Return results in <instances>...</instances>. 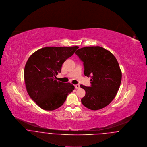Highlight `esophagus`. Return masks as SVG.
Instances as JSON below:
<instances>
[{
	"mask_svg": "<svg viewBox=\"0 0 147 147\" xmlns=\"http://www.w3.org/2000/svg\"><path fill=\"white\" fill-rule=\"evenodd\" d=\"M75 89H79V88H80V85L79 84H76L75 85Z\"/></svg>",
	"mask_w": 147,
	"mask_h": 147,
	"instance_id": "esophagus-1",
	"label": "esophagus"
}]
</instances>
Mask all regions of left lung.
<instances>
[{
  "mask_svg": "<svg viewBox=\"0 0 147 147\" xmlns=\"http://www.w3.org/2000/svg\"><path fill=\"white\" fill-rule=\"evenodd\" d=\"M75 54L83 62L84 74L91 77V86L80 84L86 92L82 104L92 110L102 109L115 97L122 80L118 61L108 50L100 46L84 47Z\"/></svg>",
  "mask_w": 147,
  "mask_h": 147,
  "instance_id": "obj_1",
  "label": "left lung"
}]
</instances>
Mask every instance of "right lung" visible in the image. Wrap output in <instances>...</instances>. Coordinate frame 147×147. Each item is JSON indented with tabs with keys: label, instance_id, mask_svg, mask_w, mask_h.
I'll return each mask as SVG.
<instances>
[{
	"label": "right lung",
	"instance_id": "add662e5",
	"mask_svg": "<svg viewBox=\"0 0 147 147\" xmlns=\"http://www.w3.org/2000/svg\"><path fill=\"white\" fill-rule=\"evenodd\" d=\"M78 46L46 47L34 53L25 64L24 80L26 91L42 109L53 111L60 107L75 89L70 83L57 81L64 61Z\"/></svg>",
	"mask_w": 147,
	"mask_h": 147
}]
</instances>
